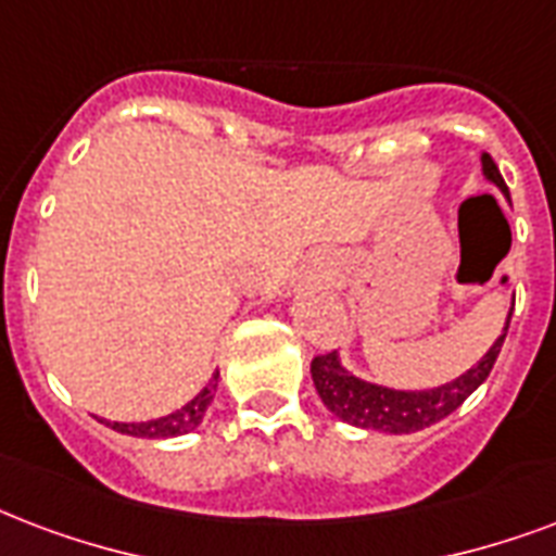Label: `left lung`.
<instances>
[{
  "mask_svg": "<svg viewBox=\"0 0 556 556\" xmlns=\"http://www.w3.org/2000/svg\"><path fill=\"white\" fill-rule=\"evenodd\" d=\"M481 172H484L490 184L502 189L504 198H510L502 172H498V165L493 163L490 154H481ZM510 317H514V306L507 312L504 332L495 338V344L486 350V355L476 367H469L464 376H457L455 381H446L440 388H431V391H393V388H384V384H372V381L358 379L355 372H350L341 364L338 353L315 355V362H312V379H315V388L326 408L332 410L338 419L355 426V429L384 431V434L422 431L434 426V422H440L443 417H448L455 408H460L466 396L490 376L495 358L502 353Z\"/></svg>",
  "mask_w": 556,
  "mask_h": 556,
  "instance_id": "1",
  "label": "left lung"
}]
</instances>
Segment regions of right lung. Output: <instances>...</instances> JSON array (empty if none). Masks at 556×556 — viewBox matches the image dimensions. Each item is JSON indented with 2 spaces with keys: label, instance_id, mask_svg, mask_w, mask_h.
Masks as SVG:
<instances>
[{
  "label": "right lung",
  "instance_id": "obj_1",
  "mask_svg": "<svg viewBox=\"0 0 556 556\" xmlns=\"http://www.w3.org/2000/svg\"><path fill=\"white\" fill-rule=\"evenodd\" d=\"M218 391V372L212 376L210 384L203 388L192 402H186L184 408L175 414H165V417L148 419V422H108L110 429L118 434H130V438H148V440H163V438H177V434H189L201 426L203 414L210 408L212 396Z\"/></svg>",
  "mask_w": 556,
  "mask_h": 556
}]
</instances>
